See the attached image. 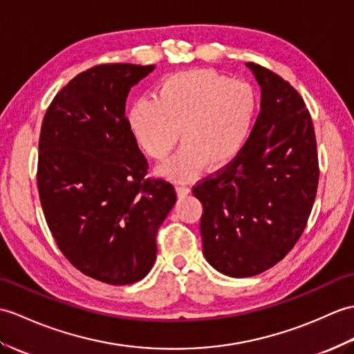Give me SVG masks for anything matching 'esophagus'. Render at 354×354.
Listing matches in <instances>:
<instances>
[{
    "mask_svg": "<svg viewBox=\"0 0 354 354\" xmlns=\"http://www.w3.org/2000/svg\"><path fill=\"white\" fill-rule=\"evenodd\" d=\"M189 186H186V185H183V183H180V185H177V194L180 195V197H185V195H187L189 194Z\"/></svg>",
    "mask_w": 354,
    "mask_h": 354,
    "instance_id": "obj_1",
    "label": "esophagus"
}]
</instances>
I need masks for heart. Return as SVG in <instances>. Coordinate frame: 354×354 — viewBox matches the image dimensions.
<instances>
[{
	"label": "heart",
	"mask_w": 354,
	"mask_h": 354,
	"mask_svg": "<svg viewBox=\"0 0 354 354\" xmlns=\"http://www.w3.org/2000/svg\"><path fill=\"white\" fill-rule=\"evenodd\" d=\"M256 97L245 83L230 82L214 71L172 74L157 84L154 97L131 104L129 127L138 147L153 160H165V176L185 180L204 167L218 169L236 157L253 130Z\"/></svg>",
	"instance_id": "obj_1"
}]
</instances>
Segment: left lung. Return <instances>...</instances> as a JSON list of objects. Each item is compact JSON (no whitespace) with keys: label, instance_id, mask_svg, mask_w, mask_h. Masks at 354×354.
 <instances>
[{"label":"left lung","instance_id":"obj_1","mask_svg":"<svg viewBox=\"0 0 354 354\" xmlns=\"http://www.w3.org/2000/svg\"><path fill=\"white\" fill-rule=\"evenodd\" d=\"M261 86V113L242 151L194 186L203 204L206 261L230 277L280 262L300 239L317 197V139L303 98L280 75L248 62Z\"/></svg>","mask_w":354,"mask_h":354}]
</instances>
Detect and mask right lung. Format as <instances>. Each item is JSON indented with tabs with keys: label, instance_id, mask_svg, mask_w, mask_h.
<instances>
[{
	"label": "right lung",
	"instance_id": "1",
	"mask_svg": "<svg viewBox=\"0 0 354 354\" xmlns=\"http://www.w3.org/2000/svg\"><path fill=\"white\" fill-rule=\"evenodd\" d=\"M154 65L106 64L75 75L51 101L39 138L37 189L62 253L84 276L131 285L153 268L156 234L174 186L145 178L148 162L125 101Z\"/></svg>",
	"mask_w": 354,
	"mask_h": 354
}]
</instances>
